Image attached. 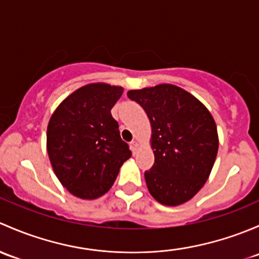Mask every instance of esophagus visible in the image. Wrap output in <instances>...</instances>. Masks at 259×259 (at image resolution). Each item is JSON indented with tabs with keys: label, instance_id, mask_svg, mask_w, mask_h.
<instances>
[{
	"label": "esophagus",
	"instance_id": "obj_1",
	"mask_svg": "<svg viewBox=\"0 0 259 259\" xmlns=\"http://www.w3.org/2000/svg\"><path fill=\"white\" fill-rule=\"evenodd\" d=\"M130 148H131V151L135 153V152L138 149V142H136V141H132V142H131V145H130Z\"/></svg>",
	"mask_w": 259,
	"mask_h": 259
}]
</instances>
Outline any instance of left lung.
<instances>
[{"instance_id": "1", "label": "left lung", "mask_w": 259, "mask_h": 259, "mask_svg": "<svg viewBox=\"0 0 259 259\" xmlns=\"http://www.w3.org/2000/svg\"><path fill=\"white\" fill-rule=\"evenodd\" d=\"M151 122L154 164L145 172L151 196L164 206L193 198L208 180L218 152L217 126L206 106L169 83L131 90Z\"/></svg>"}]
</instances>
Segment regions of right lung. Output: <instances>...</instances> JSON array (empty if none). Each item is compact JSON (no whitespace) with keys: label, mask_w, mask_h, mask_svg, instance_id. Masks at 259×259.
<instances>
[{"label":"right lung","mask_w":259,"mask_h":259,"mask_svg":"<svg viewBox=\"0 0 259 259\" xmlns=\"http://www.w3.org/2000/svg\"><path fill=\"white\" fill-rule=\"evenodd\" d=\"M123 93L105 82L79 87L58 105L47 126V152L58 181L71 194L107 193L131 157L111 110Z\"/></svg>","instance_id":"1"}]
</instances>
